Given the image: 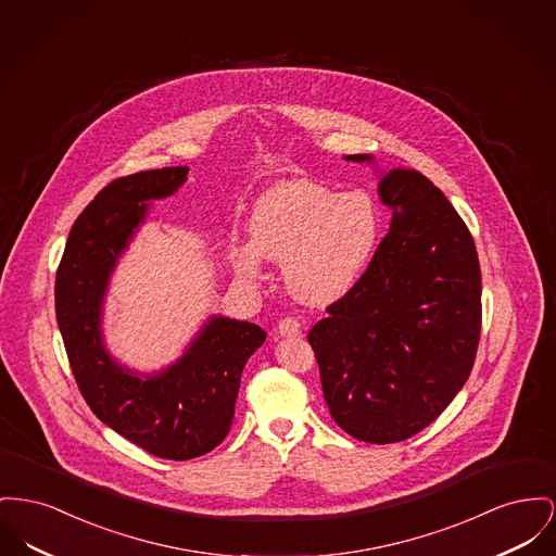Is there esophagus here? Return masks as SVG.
Instances as JSON below:
<instances>
[{"instance_id": "1", "label": "esophagus", "mask_w": 556, "mask_h": 556, "mask_svg": "<svg viewBox=\"0 0 556 556\" xmlns=\"http://www.w3.org/2000/svg\"><path fill=\"white\" fill-rule=\"evenodd\" d=\"M277 331H279L283 338H295V336H300V324H298V319H294V317H286V319L279 321Z\"/></svg>"}]
</instances>
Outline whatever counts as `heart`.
Wrapping results in <instances>:
<instances>
[{"mask_svg": "<svg viewBox=\"0 0 556 556\" xmlns=\"http://www.w3.org/2000/svg\"><path fill=\"white\" fill-rule=\"evenodd\" d=\"M250 245H235L232 268L248 281L264 277L262 258L283 266L288 292L304 304L327 306L351 294L380 243V216L363 193L298 178L270 187L256 201Z\"/></svg>", "mask_w": 556, "mask_h": 556, "instance_id": "heart-1", "label": "heart"}]
</instances>
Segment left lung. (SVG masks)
<instances>
[{"mask_svg":"<svg viewBox=\"0 0 556 556\" xmlns=\"http://www.w3.org/2000/svg\"><path fill=\"white\" fill-rule=\"evenodd\" d=\"M344 160L378 169L367 153ZM378 197L391 230L308 342L336 425L384 445L420 432L466 384L481 333V268L466 225L425 174L380 172Z\"/></svg>","mask_w":556,"mask_h":556,"instance_id":"1","label":"left lung"}]
</instances>
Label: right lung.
<instances>
[{
	"mask_svg": "<svg viewBox=\"0 0 556 556\" xmlns=\"http://www.w3.org/2000/svg\"><path fill=\"white\" fill-rule=\"evenodd\" d=\"M187 174L176 165L106 185L68 232L54 288L56 321L86 403L100 422L165 459L203 456L225 441L241 371L266 340L262 327L212 315L178 359L151 374L119 363L104 344L111 277L151 203L174 195Z\"/></svg>",
	"mask_w": 556,
	"mask_h": 556,
	"instance_id": "obj_1",
	"label": "right lung"
}]
</instances>
